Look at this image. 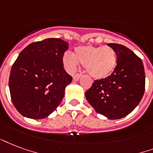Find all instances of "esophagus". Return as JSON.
<instances>
[{
  "label": "esophagus",
  "mask_w": 153,
  "mask_h": 153,
  "mask_svg": "<svg viewBox=\"0 0 153 153\" xmlns=\"http://www.w3.org/2000/svg\"><path fill=\"white\" fill-rule=\"evenodd\" d=\"M81 76H82L81 73H76V74H75V75L73 76V80L76 81V80H78L80 77H81Z\"/></svg>",
  "instance_id": "obj_1"
}]
</instances>
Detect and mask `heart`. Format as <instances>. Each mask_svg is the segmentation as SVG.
<instances>
[{
	"label": "heart",
	"mask_w": 153,
	"mask_h": 153,
	"mask_svg": "<svg viewBox=\"0 0 153 153\" xmlns=\"http://www.w3.org/2000/svg\"><path fill=\"white\" fill-rule=\"evenodd\" d=\"M117 60V53L109 46H80L75 49V54L67 52L63 58L64 65L68 71L73 72L80 62L96 79L109 76L114 70Z\"/></svg>",
	"instance_id": "heart-1"
}]
</instances>
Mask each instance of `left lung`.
I'll use <instances>...</instances> for the list:
<instances>
[{"label":"left lung","instance_id":"1","mask_svg":"<svg viewBox=\"0 0 153 153\" xmlns=\"http://www.w3.org/2000/svg\"><path fill=\"white\" fill-rule=\"evenodd\" d=\"M117 53V66L110 76L94 80L85 93L96 112L108 119L126 117L141 100L145 88V73L141 59L119 44H108Z\"/></svg>","mask_w":153,"mask_h":153}]
</instances>
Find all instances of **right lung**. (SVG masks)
<instances>
[{
    "mask_svg": "<svg viewBox=\"0 0 153 153\" xmlns=\"http://www.w3.org/2000/svg\"><path fill=\"white\" fill-rule=\"evenodd\" d=\"M68 44L48 38L28 45L12 66L9 86L14 107L22 116L43 119L60 104L73 77L64 68Z\"/></svg>",
    "mask_w": 153,
    "mask_h": 153,
    "instance_id": "right-lung-1",
    "label": "right lung"
}]
</instances>
